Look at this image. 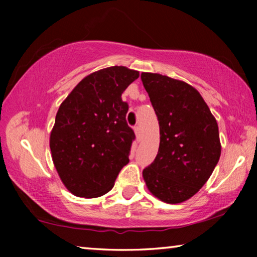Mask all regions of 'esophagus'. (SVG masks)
I'll use <instances>...</instances> for the list:
<instances>
[{
	"label": "esophagus",
	"instance_id": "esophagus-1",
	"mask_svg": "<svg viewBox=\"0 0 257 257\" xmlns=\"http://www.w3.org/2000/svg\"><path fill=\"white\" fill-rule=\"evenodd\" d=\"M134 130H135V134H136L137 141H141V129H139V125H136V127L134 128Z\"/></svg>",
	"mask_w": 257,
	"mask_h": 257
}]
</instances>
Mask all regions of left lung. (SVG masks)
<instances>
[{
    "instance_id": "obj_1",
    "label": "left lung",
    "mask_w": 257,
    "mask_h": 257,
    "mask_svg": "<svg viewBox=\"0 0 257 257\" xmlns=\"http://www.w3.org/2000/svg\"><path fill=\"white\" fill-rule=\"evenodd\" d=\"M141 78L160 124L158 155L143 177L155 197L182 203L202 188L219 162V127L193 86L160 73L142 72Z\"/></svg>"
}]
</instances>
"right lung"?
Returning <instances> with one entry per match:
<instances>
[{
	"instance_id": "add662e5",
	"label": "right lung",
	"mask_w": 257,
	"mask_h": 257,
	"mask_svg": "<svg viewBox=\"0 0 257 257\" xmlns=\"http://www.w3.org/2000/svg\"><path fill=\"white\" fill-rule=\"evenodd\" d=\"M138 77V71L118 66L95 71L60 105L50 149L60 179L75 196L108 193L128 164L135 134L121 95Z\"/></svg>"
}]
</instances>
